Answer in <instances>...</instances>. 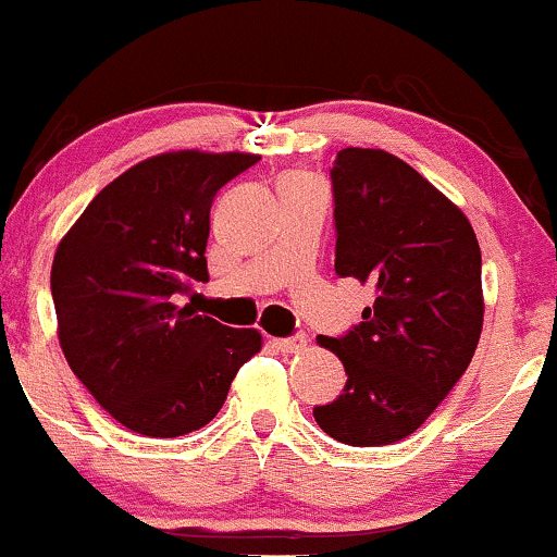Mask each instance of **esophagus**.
<instances>
[{"label": "esophagus", "instance_id": "34e87169", "mask_svg": "<svg viewBox=\"0 0 557 557\" xmlns=\"http://www.w3.org/2000/svg\"><path fill=\"white\" fill-rule=\"evenodd\" d=\"M271 347L278 352H305L308 349V339L305 336H292V339H271Z\"/></svg>", "mask_w": 557, "mask_h": 557}]
</instances>
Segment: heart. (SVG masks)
<instances>
[{
  "label": "heart",
  "instance_id": "heart-1",
  "mask_svg": "<svg viewBox=\"0 0 557 557\" xmlns=\"http://www.w3.org/2000/svg\"><path fill=\"white\" fill-rule=\"evenodd\" d=\"M297 178H302V176H297ZM292 181H295V178H292Z\"/></svg>",
  "mask_w": 557,
  "mask_h": 557
}]
</instances>
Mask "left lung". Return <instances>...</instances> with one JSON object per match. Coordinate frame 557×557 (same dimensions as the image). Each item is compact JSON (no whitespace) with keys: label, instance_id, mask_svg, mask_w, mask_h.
<instances>
[{"label":"left lung","instance_id":"left-lung-1","mask_svg":"<svg viewBox=\"0 0 557 557\" xmlns=\"http://www.w3.org/2000/svg\"><path fill=\"white\" fill-rule=\"evenodd\" d=\"M331 184L336 273L376 299L349 334L318 336L347 386L312 416L345 445H392L434 413L476 352L481 249L463 210L384 149H342Z\"/></svg>","mask_w":557,"mask_h":557}]
</instances>
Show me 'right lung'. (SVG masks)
I'll list each match as a JSON object with an SVG mask.
<instances>
[{"mask_svg": "<svg viewBox=\"0 0 557 557\" xmlns=\"http://www.w3.org/2000/svg\"><path fill=\"white\" fill-rule=\"evenodd\" d=\"M260 160L178 149L110 181L60 239L52 262L58 339L71 371L117 423L184 436L226 403L260 352L258 329H231L176 297L208 281L210 205Z\"/></svg>", "mask_w": 557, "mask_h": 557, "instance_id": "1", "label": "right lung"}]
</instances>
